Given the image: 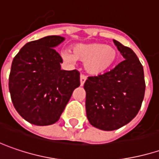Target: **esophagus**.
Here are the masks:
<instances>
[{
	"label": "esophagus",
	"mask_w": 159,
	"mask_h": 159,
	"mask_svg": "<svg viewBox=\"0 0 159 159\" xmlns=\"http://www.w3.org/2000/svg\"><path fill=\"white\" fill-rule=\"evenodd\" d=\"M85 80H86V76L84 75H80V84H81V85H84Z\"/></svg>",
	"instance_id": "1"
}]
</instances>
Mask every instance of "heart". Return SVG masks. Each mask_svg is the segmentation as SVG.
Listing matches in <instances>:
<instances>
[{"label":"heart","mask_w":159,"mask_h":159,"mask_svg":"<svg viewBox=\"0 0 159 159\" xmlns=\"http://www.w3.org/2000/svg\"><path fill=\"white\" fill-rule=\"evenodd\" d=\"M65 60L73 63L75 59L84 63L86 72L92 75H100L106 73L114 64L118 57L117 50L102 43L79 44L73 48L72 54L64 51Z\"/></svg>","instance_id":"b5f03b06"}]
</instances>
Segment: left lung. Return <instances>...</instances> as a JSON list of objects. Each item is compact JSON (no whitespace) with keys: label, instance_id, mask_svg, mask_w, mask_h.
Segmentation results:
<instances>
[{"label":"left lung","instance_id":"1","mask_svg":"<svg viewBox=\"0 0 159 159\" xmlns=\"http://www.w3.org/2000/svg\"><path fill=\"white\" fill-rule=\"evenodd\" d=\"M125 60L112 70L90 76L84 88L89 122L102 130H114L128 124L138 114L145 94L144 71L136 54L114 40Z\"/></svg>","mask_w":159,"mask_h":159}]
</instances>
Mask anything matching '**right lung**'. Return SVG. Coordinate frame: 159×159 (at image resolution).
Listing matches in <instances>:
<instances>
[{"label":"right lung","mask_w":159,"mask_h":159,"mask_svg":"<svg viewBox=\"0 0 159 159\" xmlns=\"http://www.w3.org/2000/svg\"><path fill=\"white\" fill-rule=\"evenodd\" d=\"M64 40L60 36H48L27 43L12 61L9 90L13 106L34 125L57 122L80 85L78 71L61 70L63 60L54 48Z\"/></svg>","instance_id":"obj_1"}]
</instances>
